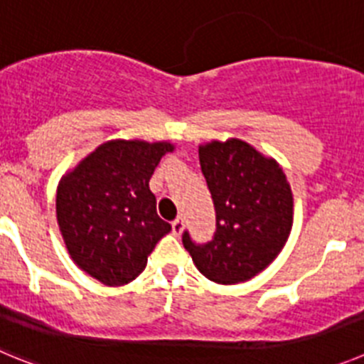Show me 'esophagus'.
I'll use <instances>...</instances> for the list:
<instances>
[{
    "label": "esophagus",
    "mask_w": 364,
    "mask_h": 364,
    "mask_svg": "<svg viewBox=\"0 0 364 364\" xmlns=\"http://www.w3.org/2000/svg\"><path fill=\"white\" fill-rule=\"evenodd\" d=\"M183 228H185V219L183 218H178L174 223H172V232H174L176 235L181 234Z\"/></svg>",
    "instance_id": "1"
}]
</instances>
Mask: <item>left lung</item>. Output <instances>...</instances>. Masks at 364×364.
I'll return each mask as SVG.
<instances>
[{
	"label": "left lung",
	"instance_id": "left-lung-1",
	"mask_svg": "<svg viewBox=\"0 0 364 364\" xmlns=\"http://www.w3.org/2000/svg\"><path fill=\"white\" fill-rule=\"evenodd\" d=\"M199 165L210 190L215 232L196 243L183 232V247L210 281L252 279L276 259L292 228L294 199L283 168L241 139L199 146Z\"/></svg>",
	"mask_w": 364,
	"mask_h": 364
}]
</instances>
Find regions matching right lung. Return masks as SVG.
<instances>
[{
    "label": "right lung",
    "instance_id": "obj_1",
    "mask_svg": "<svg viewBox=\"0 0 364 364\" xmlns=\"http://www.w3.org/2000/svg\"><path fill=\"white\" fill-rule=\"evenodd\" d=\"M170 143L109 141L61 179L55 212L72 259L103 284L136 279L170 225L149 181Z\"/></svg>",
    "mask_w": 364,
    "mask_h": 364
}]
</instances>
